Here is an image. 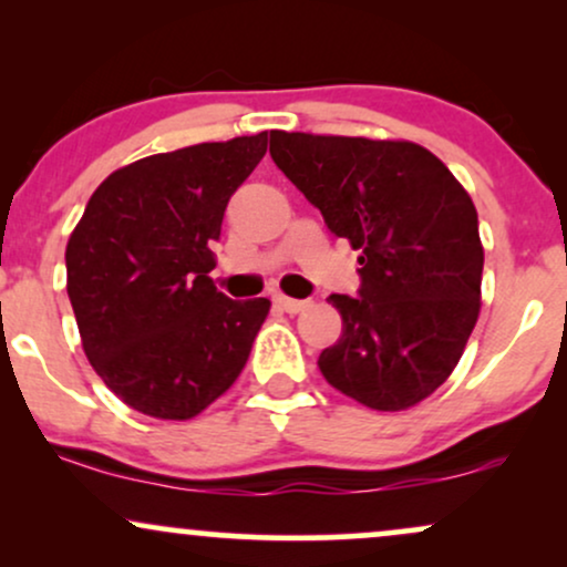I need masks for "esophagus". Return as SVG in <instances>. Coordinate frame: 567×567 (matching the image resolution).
<instances>
[{
  "label": "esophagus",
  "mask_w": 567,
  "mask_h": 567,
  "mask_svg": "<svg viewBox=\"0 0 567 567\" xmlns=\"http://www.w3.org/2000/svg\"><path fill=\"white\" fill-rule=\"evenodd\" d=\"M275 306L277 309L288 311V315H301V311L309 309V301H298V298H288V296H275Z\"/></svg>",
  "instance_id": "obj_1"
}]
</instances>
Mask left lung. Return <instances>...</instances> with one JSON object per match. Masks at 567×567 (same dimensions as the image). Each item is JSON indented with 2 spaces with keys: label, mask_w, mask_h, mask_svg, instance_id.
Instances as JSON below:
<instances>
[{
  "label": "left lung",
  "mask_w": 567,
  "mask_h": 567,
  "mask_svg": "<svg viewBox=\"0 0 567 567\" xmlns=\"http://www.w3.org/2000/svg\"><path fill=\"white\" fill-rule=\"evenodd\" d=\"M269 154L362 252L357 296L328 298L343 330L317 360L322 375L373 410L415 405L458 365L480 315L485 256L472 197L410 141L271 130Z\"/></svg>",
  "instance_id": "obj_1"
}]
</instances>
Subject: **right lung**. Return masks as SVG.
Wrapping results in <instances>:
<instances>
[{"label":"right lung","instance_id":"obj_1","mask_svg":"<svg viewBox=\"0 0 567 567\" xmlns=\"http://www.w3.org/2000/svg\"><path fill=\"white\" fill-rule=\"evenodd\" d=\"M269 135L152 154L109 175L66 245V290L90 365L125 405L186 421L243 373L269 298L207 277L231 194Z\"/></svg>","mask_w":567,"mask_h":567}]
</instances>
